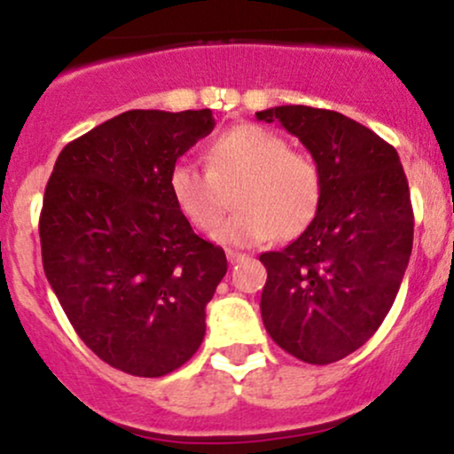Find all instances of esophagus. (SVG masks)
<instances>
[{"label":"esophagus","instance_id":"34e87169","mask_svg":"<svg viewBox=\"0 0 454 454\" xmlns=\"http://www.w3.org/2000/svg\"><path fill=\"white\" fill-rule=\"evenodd\" d=\"M226 258H228V262L234 264V262H239V260H243L245 256H243V254L232 252V249H228V252H226Z\"/></svg>","mask_w":454,"mask_h":454}]
</instances>
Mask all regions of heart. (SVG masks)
<instances>
[{"instance_id":"heart-1","label":"heart","mask_w":454,"mask_h":454,"mask_svg":"<svg viewBox=\"0 0 454 454\" xmlns=\"http://www.w3.org/2000/svg\"><path fill=\"white\" fill-rule=\"evenodd\" d=\"M209 168L176 161L168 185L176 207L200 231L222 220L232 192L237 211L222 222L213 239L223 245L290 241L316 220L325 179L311 155L290 149L288 140L262 126L231 128L213 138Z\"/></svg>"}]
</instances>
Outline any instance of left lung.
Listing matches in <instances>:
<instances>
[{
    "label": "left lung",
    "mask_w": 454,
    "mask_h": 454,
    "mask_svg": "<svg viewBox=\"0 0 454 454\" xmlns=\"http://www.w3.org/2000/svg\"><path fill=\"white\" fill-rule=\"evenodd\" d=\"M256 117L299 138L325 179L314 223L260 256L264 328L299 361L335 363L378 331L399 293L414 239L408 179L395 147L346 114L275 106Z\"/></svg>",
    "instance_id": "left-lung-1"
}]
</instances>
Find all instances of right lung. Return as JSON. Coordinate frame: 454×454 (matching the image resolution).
Returning a JSON list of instances; mask_svg holds the SVG:
<instances>
[{
  "mask_svg": "<svg viewBox=\"0 0 454 454\" xmlns=\"http://www.w3.org/2000/svg\"><path fill=\"white\" fill-rule=\"evenodd\" d=\"M202 111H128L67 143L40 213L51 288L85 346L160 378L190 361L228 262L170 194L176 160L211 134Z\"/></svg>",
  "mask_w": 454,
  "mask_h": 454,
  "instance_id": "1",
  "label": "right lung"
}]
</instances>
